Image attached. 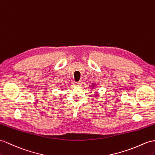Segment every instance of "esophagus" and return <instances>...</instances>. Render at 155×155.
I'll use <instances>...</instances> for the list:
<instances>
[{"label": "esophagus", "instance_id": "obj_1", "mask_svg": "<svg viewBox=\"0 0 155 155\" xmlns=\"http://www.w3.org/2000/svg\"><path fill=\"white\" fill-rule=\"evenodd\" d=\"M82 81H79V82H74V85L75 86H81L82 85Z\"/></svg>", "mask_w": 155, "mask_h": 155}]
</instances>
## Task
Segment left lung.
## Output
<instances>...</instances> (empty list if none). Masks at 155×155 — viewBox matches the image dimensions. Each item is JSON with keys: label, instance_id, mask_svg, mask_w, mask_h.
Here are the masks:
<instances>
[{"label": "left lung", "instance_id": "8db88e82", "mask_svg": "<svg viewBox=\"0 0 155 155\" xmlns=\"http://www.w3.org/2000/svg\"><path fill=\"white\" fill-rule=\"evenodd\" d=\"M90 88H93V89L96 88V84H93V83H92V84L90 85Z\"/></svg>", "mask_w": 155, "mask_h": 155}]
</instances>
